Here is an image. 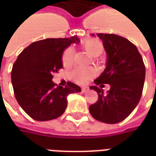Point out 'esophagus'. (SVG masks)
I'll return each instance as SVG.
<instances>
[{
  "label": "esophagus",
  "mask_w": 156,
  "mask_h": 156,
  "mask_svg": "<svg viewBox=\"0 0 156 156\" xmlns=\"http://www.w3.org/2000/svg\"><path fill=\"white\" fill-rule=\"evenodd\" d=\"M88 89H89V88H88V87H83V88H82V92H83V93H86V92L88 91Z\"/></svg>",
  "instance_id": "34e87169"
}]
</instances>
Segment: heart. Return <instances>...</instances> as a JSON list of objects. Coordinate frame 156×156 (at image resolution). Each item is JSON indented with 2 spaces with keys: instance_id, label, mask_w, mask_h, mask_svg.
<instances>
[{
  "instance_id": "b5f03b06",
  "label": "heart",
  "mask_w": 156,
  "mask_h": 156,
  "mask_svg": "<svg viewBox=\"0 0 156 156\" xmlns=\"http://www.w3.org/2000/svg\"><path fill=\"white\" fill-rule=\"evenodd\" d=\"M81 47L88 52L91 57H98L101 54L104 47L101 41L95 38H89L81 43ZM73 60V49L67 48L62 54V62L64 67H68L72 64ZM95 75V70L92 68L78 67L74 68L71 73V78L78 84H85Z\"/></svg>"
}]
</instances>
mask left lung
<instances>
[{
    "instance_id": "obj_1",
    "label": "left lung",
    "mask_w": 156,
    "mask_h": 156,
    "mask_svg": "<svg viewBox=\"0 0 156 156\" xmlns=\"http://www.w3.org/2000/svg\"><path fill=\"white\" fill-rule=\"evenodd\" d=\"M94 35V34H93ZM107 53L106 68L94 80L103 88L110 85L107 94L102 88L92 86L98 93V101L89 106L95 119L117 124L130 115L140 102L144 88L145 67L136 46L115 34L98 33Z\"/></svg>"
}]
</instances>
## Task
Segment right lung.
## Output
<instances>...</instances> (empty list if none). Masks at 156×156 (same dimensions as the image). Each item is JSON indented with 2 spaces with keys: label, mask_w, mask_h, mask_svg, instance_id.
I'll return each mask as SVG.
<instances>
[{
  "label": "right lung",
  "mask_w": 156,
  "mask_h": 156,
  "mask_svg": "<svg viewBox=\"0 0 156 156\" xmlns=\"http://www.w3.org/2000/svg\"><path fill=\"white\" fill-rule=\"evenodd\" d=\"M73 42H79L75 36L32 42L14 62L12 83L16 99L33 119L48 121L60 117L67 108V96L81 91L71 82L62 87L51 80L53 73L62 68V52Z\"/></svg>",
  "instance_id": "add662e5"
}]
</instances>
